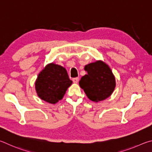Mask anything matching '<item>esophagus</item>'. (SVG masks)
<instances>
[{
    "mask_svg": "<svg viewBox=\"0 0 152 152\" xmlns=\"http://www.w3.org/2000/svg\"><path fill=\"white\" fill-rule=\"evenodd\" d=\"M73 83H77L78 81H79V78L78 77L73 78Z\"/></svg>",
    "mask_w": 152,
    "mask_h": 152,
    "instance_id": "34e87169",
    "label": "esophagus"
}]
</instances>
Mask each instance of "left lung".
Instances as JSON below:
<instances>
[{"label": "left lung", "mask_w": 152, "mask_h": 152, "mask_svg": "<svg viewBox=\"0 0 152 152\" xmlns=\"http://www.w3.org/2000/svg\"><path fill=\"white\" fill-rule=\"evenodd\" d=\"M87 74L83 76L79 86L87 97L93 102H99L110 96L115 87V77L109 66L102 61L85 66Z\"/></svg>", "instance_id": "8db88e82"}]
</instances>
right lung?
<instances>
[{"label": "right lung", "mask_w": 152, "mask_h": 152, "mask_svg": "<svg viewBox=\"0 0 152 152\" xmlns=\"http://www.w3.org/2000/svg\"><path fill=\"white\" fill-rule=\"evenodd\" d=\"M72 84L66 69L60 65L50 63L41 73L35 82L38 96L48 103L55 104L62 99L68 87Z\"/></svg>", "instance_id": "right-lung-1"}]
</instances>
